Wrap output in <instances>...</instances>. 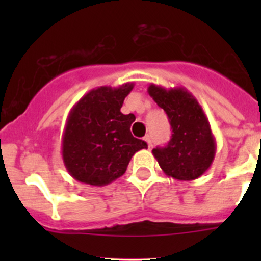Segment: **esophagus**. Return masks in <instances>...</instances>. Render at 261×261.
<instances>
[{
	"instance_id": "obj_1",
	"label": "esophagus",
	"mask_w": 261,
	"mask_h": 261,
	"mask_svg": "<svg viewBox=\"0 0 261 261\" xmlns=\"http://www.w3.org/2000/svg\"><path fill=\"white\" fill-rule=\"evenodd\" d=\"M144 140L146 141V144H147V147H149V149H151V146H152V141H151V136L150 135H146L145 138H144Z\"/></svg>"
}]
</instances>
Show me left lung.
<instances>
[{"label":"left lung","mask_w":261,"mask_h":261,"mask_svg":"<svg viewBox=\"0 0 261 261\" xmlns=\"http://www.w3.org/2000/svg\"><path fill=\"white\" fill-rule=\"evenodd\" d=\"M147 93L168 115L172 139L167 146L152 149L163 172L178 180H193L211 167L216 140L211 125L196 97L186 88L150 84Z\"/></svg>","instance_id":"1"}]
</instances>
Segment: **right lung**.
Returning a JSON list of instances; mask_svg holds the SVG:
<instances>
[{"label": "right lung", "mask_w": 261, "mask_h": 261, "mask_svg": "<svg viewBox=\"0 0 261 261\" xmlns=\"http://www.w3.org/2000/svg\"><path fill=\"white\" fill-rule=\"evenodd\" d=\"M134 83L98 87L73 106L62 139V156L68 173L81 183L102 187L125 174L136 151L145 141L134 138L133 114L121 112Z\"/></svg>", "instance_id": "right-lung-1"}]
</instances>
